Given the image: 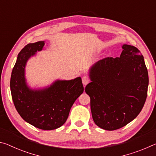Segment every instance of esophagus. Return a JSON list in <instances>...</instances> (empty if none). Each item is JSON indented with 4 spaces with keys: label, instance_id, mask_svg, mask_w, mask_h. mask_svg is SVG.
<instances>
[{
    "label": "esophagus",
    "instance_id": "1",
    "mask_svg": "<svg viewBox=\"0 0 156 156\" xmlns=\"http://www.w3.org/2000/svg\"><path fill=\"white\" fill-rule=\"evenodd\" d=\"M89 78L87 77V76H84L83 78H82V82H83V83L84 85H87L89 83Z\"/></svg>",
    "mask_w": 156,
    "mask_h": 156
}]
</instances>
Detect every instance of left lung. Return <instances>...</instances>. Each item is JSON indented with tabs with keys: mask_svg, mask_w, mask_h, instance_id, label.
Listing matches in <instances>:
<instances>
[{
	"mask_svg": "<svg viewBox=\"0 0 156 156\" xmlns=\"http://www.w3.org/2000/svg\"><path fill=\"white\" fill-rule=\"evenodd\" d=\"M118 58H106L89 71L85 87L92 118L97 126L113 131L127 125L141 112L147 96L149 76L144 57L132 45L123 44Z\"/></svg>",
	"mask_w": 156,
	"mask_h": 156,
	"instance_id": "1",
	"label": "left lung"
}]
</instances>
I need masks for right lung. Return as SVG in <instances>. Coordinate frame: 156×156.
Instances as JSON below:
<instances>
[{"mask_svg": "<svg viewBox=\"0 0 156 156\" xmlns=\"http://www.w3.org/2000/svg\"><path fill=\"white\" fill-rule=\"evenodd\" d=\"M44 41L26 45L18 55L13 68L10 89L14 106L26 122L36 128L53 130L64 125L76 100L83 93L80 77L56 80L40 89L28 86L25 67L28 60L43 49Z\"/></svg>", "mask_w": 156, "mask_h": 156, "instance_id": "1", "label": "right lung"}]
</instances>
